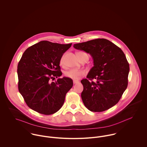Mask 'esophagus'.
I'll return each mask as SVG.
<instances>
[{
    "label": "esophagus",
    "mask_w": 147,
    "mask_h": 147,
    "mask_svg": "<svg viewBox=\"0 0 147 147\" xmlns=\"http://www.w3.org/2000/svg\"><path fill=\"white\" fill-rule=\"evenodd\" d=\"M73 83L74 84L79 83V81H77V80H74V81H73Z\"/></svg>",
    "instance_id": "34e87169"
}]
</instances>
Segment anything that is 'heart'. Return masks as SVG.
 <instances>
[{
  "label": "heart",
  "mask_w": 147,
  "mask_h": 147,
  "mask_svg": "<svg viewBox=\"0 0 147 147\" xmlns=\"http://www.w3.org/2000/svg\"><path fill=\"white\" fill-rule=\"evenodd\" d=\"M64 61L63 56L61 58L60 63L62 64ZM85 71L82 69H70L65 72V76L68 78L74 80H78L82 76L85 75Z\"/></svg>",
  "instance_id": "obj_1"
}]
</instances>
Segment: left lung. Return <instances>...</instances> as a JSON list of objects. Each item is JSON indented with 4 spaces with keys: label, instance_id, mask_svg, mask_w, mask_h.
Wrapping results in <instances>:
<instances>
[{
    "label": "left lung",
    "instance_id": "obj_1",
    "mask_svg": "<svg viewBox=\"0 0 147 147\" xmlns=\"http://www.w3.org/2000/svg\"><path fill=\"white\" fill-rule=\"evenodd\" d=\"M74 47L89 53L93 59L94 66L87 79L81 81L85 107L91 111L101 112L116 105L128 85L129 67L123 51L104 38L74 44ZM93 79L96 80V83Z\"/></svg>",
    "mask_w": 147,
    "mask_h": 147
}]
</instances>
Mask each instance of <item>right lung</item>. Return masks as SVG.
Segmentation results:
<instances>
[{
	"label": "right lung",
	"mask_w": 147,
	"mask_h": 147,
	"mask_svg": "<svg viewBox=\"0 0 147 147\" xmlns=\"http://www.w3.org/2000/svg\"><path fill=\"white\" fill-rule=\"evenodd\" d=\"M71 45L42 41L23 53L18 65V88L31 109L50 115L63 106L73 81L66 77L52 80L62 75L60 61Z\"/></svg>",
	"instance_id": "right-lung-1"
}]
</instances>
